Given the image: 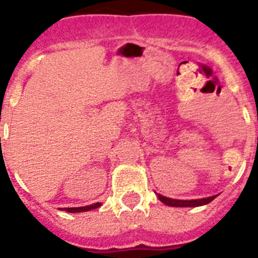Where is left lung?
Returning <instances> with one entry per match:
<instances>
[{"label":"left lung","instance_id":"1","mask_svg":"<svg viewBox=\"0 0 258 258\" xmlns=\"http://www.w3.org/2000/svg\"><path fill=\"white\" fill-rule=\"evenodd\" d=\"M159 200L161 203H164L165 206L169 207H179V208H183V207H202L206 206L208 203H211L212 200L216 199L217 195H213V197L209 198H203V199H191V200H179V199H170V198H166L160 195V194H156Z\"/></svg>","mask_w":258,"mask_h":258}]
</instances>
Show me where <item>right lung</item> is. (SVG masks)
Here are the masks:
<instances>
[{
	"label": "right lung",
	"mask_w": 258,
	"mask_h": 258,
	"mask_svg": "<svg viewBox=\"0 0 258 258\" xmlns=\"http://www.w3.org/2000/svg\"><path fill=\"white\" fill-rule=\"evenodd\" d=\"M102 206V203H94L92 206H85V207H75V208H60L61 211H66L68 213H81V212H88L93 211L95 208H99Z\"/></svg>",
	"instance_id": "right-lung-1"
}]
</instances>
